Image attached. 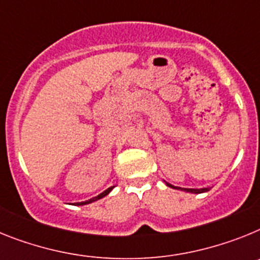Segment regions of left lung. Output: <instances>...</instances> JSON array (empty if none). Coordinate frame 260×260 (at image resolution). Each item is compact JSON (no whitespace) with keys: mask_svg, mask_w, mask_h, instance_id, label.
Instances as JSON below:
<instances>
[{"mask_svg":"<svg viewBox=\"0 0 260 260\" xmlns=\"http://www.w3.org/2000/svg\"><path fill=\"white\" fill-rule=\"evenodd\" d=\"M166 186L171 187V188H175V189H180V191H184V192H191V193H203V192H207L209 191V188H183V187H177V186H173V184L168 183V182H165Z\"/></svg>","mask_w":260,"mask_h":260,"instance_id":"left-lung-1","label":"left lung"}]
</instances>
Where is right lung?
Returning <instances> with one entry per match:
<instances>
[{
    "instance_id": "add662e5",
    "label": "right lung",
    "mask_w": 260,
    "mask_h": 260,
    "mask_svg": "<svg viewBox=\"0 0 260 260\" xmlns=\"http://www.w3.org/2000/svg\"><path fill=\"white\" fill-rule=\"evenodd\" d=\"M114 187L115 186H112V187H110V188H107L106 189V191H103L102 193H99L98 196H95V198H92V199H89V200H86V202H81V203H76V204L74 205H86V204H90V203H94V202H96V200H99V199H102V198H105V196H107L108 193L111 192L112 189H114Z\"/></svg>"
}]
</instances>
